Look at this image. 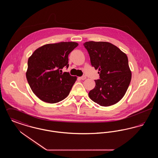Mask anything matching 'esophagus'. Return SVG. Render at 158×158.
<instances>
[{
    "label": "esophagus",
    "instance_id": "34e87169",
    "mask_svg": "<svg viewBox=\"0 0 158 158\" xmlns=\"http://www.w3.org/2000/svg\"><path fill=\"white\" fill-rule=\"evenodd\" d=\"M80 79H81V80H85L86 79V76H82V77H80Z\"/></svg>",
    "mask_w": 158,
    "mask_h": 158
}]
</instances>
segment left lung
<instances>
[{
    "label": "left lung",
    "mask_w": 158,
    "mask_h": 158,
    "mask_svg": "<svg viewBox=\"0 0 158 158\" xmlns=\"http://www.w3.org/2000/svg\"><path fill=\"white\" fill-rule=\"evenodd\" d=\"M83 45L100 76V79L95 80V87L89 91V98L103 106L117 103L124 96L131 79L127 55L108 42L88 41Z\"/></svg>",
    "instance_id": "obj_1"
}]
</instances>
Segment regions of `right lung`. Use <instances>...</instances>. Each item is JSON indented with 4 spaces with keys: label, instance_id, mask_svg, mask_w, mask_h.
<instances>
[{
    "label": "right lung",
    "instance_id": "1",
    "mask_svg": "<svg viewBox=\"0 0 158 158\" xmlns=\"http://www.w3.org/2000/svg\"><path fill=\"white\" fill-rule=\"evenodd\" d=\"M77 45L76 42L47 44L38 48L29 57L27 79L41 101L54 104L69 95L77 77L62 73L61 69L68 68V56Z\"/></svg>",
    "mask_w": 158,
    "mask_h": 158
}]
</instances>
